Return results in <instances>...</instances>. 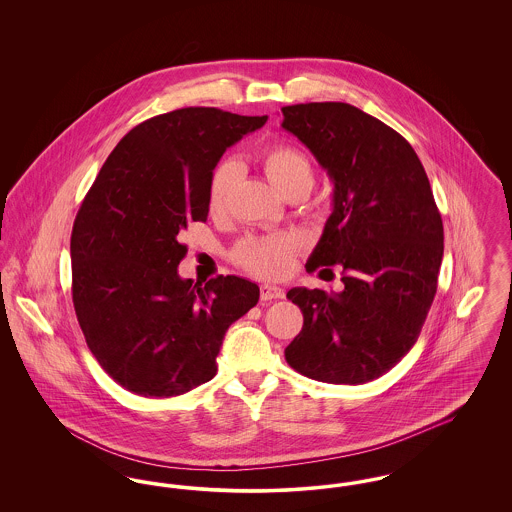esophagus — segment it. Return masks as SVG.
<instances>
[{
	"label": "esophagus",
	"mask_w": 512,
	"mask_h": 512,
	"mask_svg": "<svg viewBox=\"0 0 512 512\" xmlns=\"http://www.w3.org/2000/svg\"><path fill=\"white\" fill-rule=\"evenodd\" d=\"M286 293L282 288L274 286V284H261V299L272 301V299H282Z\"/></svg>",
	"instance_id": "1"
}]
</instances>
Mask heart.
I'll return each instance as SVG.
<instances>
[{"label":"heart","mask_w":512,"mask_h":512,"mask_svg":"<svg viewBox=\"0 0 512 512\" xmlns=\"http://www.w3.org/2000/svg\"><path fill=\"white\" fill-rule=\"evenodd\" d=\"M261 161L267 172L268 180L282 192L288 194L293 188L313 186V167L307 155L290 144H272L263 149ZM238 169L234 163H220L213 171L209 182V211L213 215L224 213L230 194L236 184ZM305 240L299 234H280L249 238L236 249V261L245 270L263 276V278H282L293 268L299 249Z\"/></svg>","instance_id":"obj_1"}]
</instances>
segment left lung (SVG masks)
Masks as SVG:
<instances>
[{"instance_id": "8db88e82", "label": "left lung", "mask_w": 512, "mask_h": 512, "mask_svg": "<svg viewBox=\"0 0 512 512\" xmlns=\"http://www.w3.org/2000/svg\"><path fill=\"white\" fill-rule=\"evenodd\" d=\"M282 115L334 184L332 215L305 267L338 265L343 282L338 293L288 292L303 328L286 361L318 382L365 384L420 336L438 290L441 215L418 155L388 124L340 101L288 105Z\"/></svg>"}]
</instances>
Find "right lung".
<instances>
[{
	"instance_id": "obj_1",
	"label": "right lung",
	"mask_w": 512,
	"mask_h": 512,
	"mask_svg": "<svg viewBox=\"0 0 512 512\" xmlns=\"http://www.w3.org/2000/svg\"><path fill=\"white\" fill-rule=\"evenodd\" d=\"M263 117L186 107L134 126L103 163L71 236L73 303L86 343L124 390L172 397L217 374L226 330L257 305L240 276L180 278L188 222H205L226 147Z\"/></svg>"
}]
</instances>
